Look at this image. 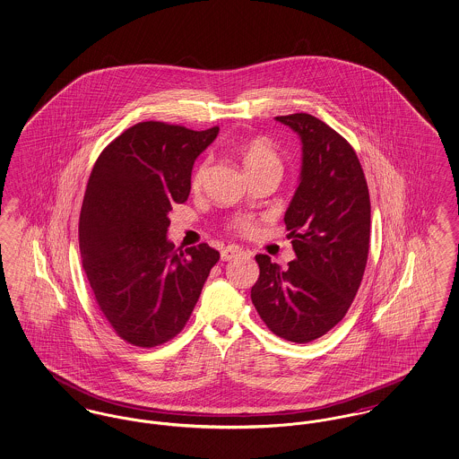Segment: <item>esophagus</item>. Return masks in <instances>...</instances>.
<instances>
[{
    "instance_id": "34e87169",
    "label": "esophagus",
    "mask_w": 459,
    "mask_h": 459,
    "mask_svg": "<svg viewBox=\"0 0 459 459\" xmlns=\"http://www.w3.org/2000/svg\"><path fill=\"white\" fill-rule=\"evenodd\" d=\"M242 255H246V251L240 249L239 246H227L225 249H221V262H230Z\"/></svg>"
}]
</instances>
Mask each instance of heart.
<instances>
[{
	"label": "heart",
	"mask_w": 459,
	"mask_h": 459,
	"mask_svg": "<svg viewBox=\"0 0 459 459\" xmlns=\"http://www.w3.org/2000/svg\"><path fill=\"white\" fill-rule=\"evenodd\" d=\"M242 163L246 167L247 172H253V170H258V169H264V167H277L281 169V160H279V154L277 152L264 141H249L242 146ZM208 160H203L195 170L193 174V187L197 189L201 187L206 172H208ZM230 229L239 232V234H251L255 230V221L251 219H236L230 221Z\"/></svg>",
	"instance_id": "heart-1"
}]
</instances>
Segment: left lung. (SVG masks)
<instances>
[{
	"label": "left lung",
	"instance_id": "left-lung-1",
	"mask_svg": "<svg viewBox=\"0 0 459 459\" xmlns=\"http://www.w3.org/2000/svg\"><path fill=\"white\" fill-rule=\"evenodd\" d=\"M303 143L301 182L285 212L296 260L256 255L251 299L264 325L305 344L335 327L361 285L370 249V195L350 143L307 113L275 117Z\"/></svg>",
	"mask_w": 459,
	"mask_h": 459
}]
</instances>
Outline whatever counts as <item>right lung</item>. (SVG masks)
<instances>
[{
  "label": "right lung",
  "mask_w": 459,
  "mask_h": 459,
  "mask_svg": "<svg viewBox=\"0 0 459 459\" xmlns=\"http://www.w3.org/2000/svg\"><path fill=\"white\" fill-rule=\"evenodd\" d=\"M217 134L141 122L109 143L89 175L79 219L82 266L109 327L132 346L174 339L220 260L206 242L182 251L167 240V215L187 201L195 160Z\"/></svg>",
  "instance_id": "obj_1"
}]
</instances>
